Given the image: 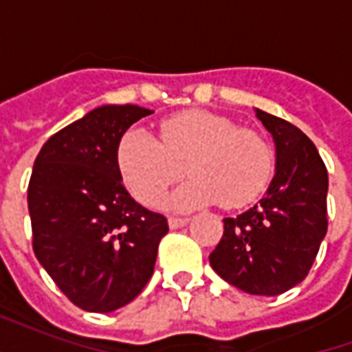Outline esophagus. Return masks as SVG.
I'll use <instances>...</instances> for the list:
<instances>
[{"label": "esophagus", "mask_w": 352, "mask_h": 352, "mask_svg": "<svg viewBox=\"0 0 352 352\" xmlns=\"http://www.w3.org/2000/svg\"><path fill=\"white\" fill-rule=\"evenodd\" d=\"M169 228L171 230H177V228H183V226H186L188 222H190V219L188 217H169Z\"/></svg>", "instance_id": "34e87169"}]
</instances>
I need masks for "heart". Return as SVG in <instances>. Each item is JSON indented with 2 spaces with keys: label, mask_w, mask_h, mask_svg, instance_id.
<instances>
[{
  "label": "heart",
  "mask_w": 352,
  "mask_h": 352,
  "mask_svg": "<svg viewBox=\"0 0 352 352\" xmlns=\"http://www.w3.org/2000/svg\"><path fill=\"white\" fill-rule=\"evenodd\" d=\"M116 168L126 188L145 206H156L168 186L186 171L192 179L168 198L173 209H196L221 201L226 209L251 204L273 175L270 141L226 116L184 111L160 124L158 139L141 128L116 145Z\"/></svg>",
  "instance_id": "1"
}]
</instances>
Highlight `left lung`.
<instances>
[{"label": "left lung", "instance_id": "obj_1", "mask_svg": "<svg viewBox=\"0 0 352 352\" xmlns=\"http://www.w3.org/2000/svg\"><path fill=\"white\" fill-rule=\"evenodd\" d=\"M275 141V175L265 196L236 219L209 262L247 294L277 296L302 283L328 230V171L317 146L294 124L256 109Z\"/></svg>", "mask_w": 352, "mask_h": 352}]
</instances>
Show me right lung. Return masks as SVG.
<instances>
[{
  "mask_svg": "<svg viewBox=\"0 0 352 352\" xmlns=\"http://www.w3.org/2000/svg\"><path fill=\"white\" fill-rule=\"evenodd\" d=\"M153 115L139 105H101L56 131L37 154L28 186L34 252L77 307L111 313L153 277L168 221L124 188L116 145Z\"/></svg>",
  "mask_w": 352,
  "mask_h": 352,
  "instance_id": "1",
  "label": "right lung"
}]
</instances>
